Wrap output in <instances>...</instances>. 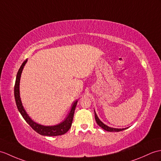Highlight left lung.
<instances>
[{"label": "left lung", "mask_w": 161, "mask_h": 161, "mask_svg": "<svg viewBox=\"0 0 161 161\" xmlns=\"http://www.w3.org/2000/svg\"><path fill=\"white\" fill-rule=\"evenodd\" d=\"M94 112H95V121H96L98 125L100 126L101 128H103L104 130H106V131H108V132H120V131H122V130H124L128 128H111V127L108 126L107 125L104 124V123L99 119V117H97V114L95 113V110H94Z\"/></svg>", "instance_id": "left-lung-1"}]
</instances>
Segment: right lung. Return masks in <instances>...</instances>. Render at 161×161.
<instances>
[{
	"mask_svg": "<svg viewBox=\"0 0 161 161\" xmlns=\"http://www.w3.org/2000/svg\"><path fill=\"white\" fill-rule=\"evenodd\" d=\"M27 62V59H25V60L23 62V63L22 64L19 70H18V71L17 73V75H16V83H15V86H14V97H15V101H16L18 110L20 112V113L22 116V117L24 118L26 122H27L36 132H38V134H41V135L48 136H55L62 135V134L68 132L70 127H71L75 110L78 100H76L75 102L73 103L70 113H69L66 118L62 122L58 123V124H56L54 125H43L39 124V123H36L33 120H32L31 118L29 117V114L27 113V112H26L25 109L24 108V106L22 103L20 96V77H21V74L22 72V70H23L24 67Z\"/></svg>",
	"mask_w": 161,
	"mask_h": 161,
	"instance_id": "obj_1",
	"label": "right lung"
}]
</instances>
